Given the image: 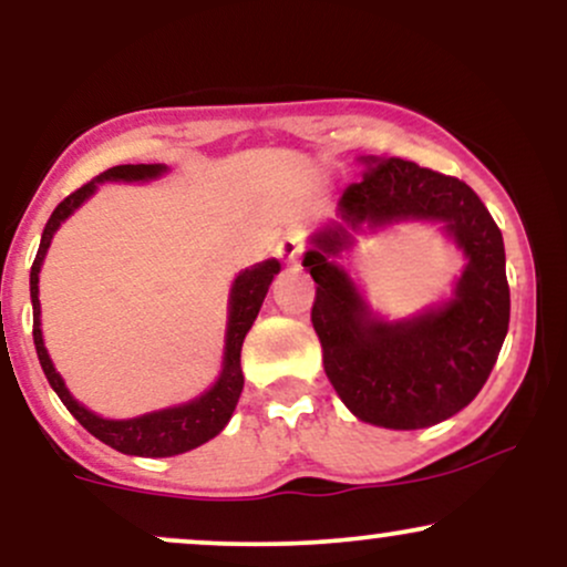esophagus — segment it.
<instances>
[{"label":"esophagus","instance_id":"obj_1","mask_svg":"<svg viewBox=\"0 0 567 567\" xmlns=\"http://www.w3.org/2000/svg\"><path fill=\"white\" fill-rule=\"evenodd\" d=\"M277 256L282 258L285 264H296L298 256H301V239L296 234H285L277 243Z\"/></svg>","mask_w":567,"mask_h":567}]
</instances>
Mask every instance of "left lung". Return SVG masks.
<instances>
[{"label": "left lung", "mask_w": 567, "mask_h": 567, "mask_svg": "<svg viewBox=\"0 0 567 567\" xmlns=\"http://www.w3.org/2000/svg\"><path fill=\"white\" fill-rule=\"evenodd\" d=\"M360 184L336 218L309 234L303 266L317 282L311 324L336 394L360 421L426 429L464 410L485 386L509 330L504 237L464 181L396 157H360ZM432 223L467 264L452 296L400 321L375 312L342 266L360 236Z\"/></svg>", "instance_id": "8db88e82"}]
</instances>
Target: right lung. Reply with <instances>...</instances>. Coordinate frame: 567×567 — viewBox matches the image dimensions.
Instances as JSON below:
<instances>
[{
  "mask_svg": "<svg viewBox=\"0 0 567 567\" xmlns=\"http://www.w3.org/2000/svg\"><path fill=\"white\" fill-rule=\"evenodd\" d=\"M171 173L167 165H116L112 171L101 173L97 178L76 188L74 194H69L61 205L55 207L53 216H50L48 226L42 231V243H39L34 266H31V306H34V347L39 365H42L44 375H48L53 392L61 396L63 405L69 408V413L74 415L80 424L87 429L93 437L106 442L114 451L125 455H143V458H167V455H181L194 451V447L205 445L207 440H213L216 434L224 432V426L229 424L234 408H237L239 394H243L245 375L243 365H239V354H243V341L247 330L256 322L261 303L269 292L271 279L279 275L277 258L269 261L252 264L247 269L239 271L234 277L229 288V306H226V336H224V360H220V373L213 381L210 389H205L194 400L181 402V405L159 408L152 413L135 415V419H103V415L93 413L90 408H84L80 400H74V394L69 392L66 381L58 373L53 360H50L48 347H44L42 336V303H39V271H42L44 256H48V247L53 243L55 231L61 229L63 220H69L76 210L97 192L101 184H148V181H157L162 175Z\"/></svg>",
  "mask_w": 567,
  "mask_h": 567,
  "instance_id": "add662e5",
  "label": "right lung"
}]
</instances>
